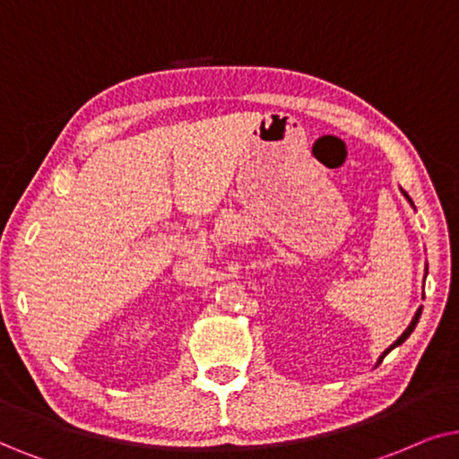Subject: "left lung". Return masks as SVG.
Masks as SVG:
<instances>
[{
  "label": "left lung",
  "instance_id": "obj_1",
  "mask_svg": "<svg viewBox=\"0 0 459 459\" xmlns=\"http://www.w3.org/2000/svg\"><path fill=\"white\" fill-rule=\"evenodd\" d=\"M403 195H405V199L409 201V204H411V205H413V201H411V197H409V195H407L405 191H403ZM426 273H429V266H426ZM420 315H421V307H420L418 310H415L413 319H411V323H409V325H407V329H405V332H403V333L399 335V338H396V340L393 342V344H390V346L386 348V351H384V352L380 354V357H377V363H382V359H384V357H386V354H388L390 351H393V348H396V346H401V344H403V342H405V340L409 338V335H411V332H413V329H415V325H418V321H420Z\"/></svg>",
  "mask_w": 459,
  "mask_h": 459
}]
</instances>
